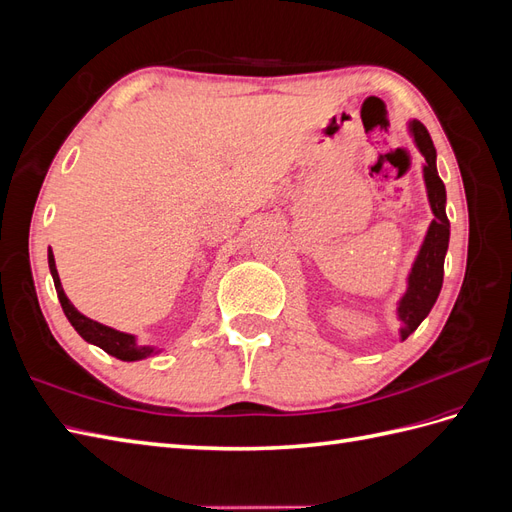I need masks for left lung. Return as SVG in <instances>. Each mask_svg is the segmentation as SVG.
<instances>
[{"label": "left lung", "instance_id": "1", "mask_svg": "<svg viewBox=\"0 0 512 512\" xmlns=\"http://www.w3.org/2000/svg\"><path fill=\"white\" fill-rule=\"evenodd\" d=\"M408 130L418 151H421L425 158V188L431 211L436 218L431 220L427 228L425 241L421 245V250H418L412 271L408 275V290L404 292V297L399 299L397 305V316L401 320V339H406L416 331L418 324H421L431 312L433 303L438 301L444 280V256L448 250V239H451V222L446 218V188L436 168V147H433L431 136L421 121L412 119L408 123Z\"/></svg>", "mask_w": 512, "mask_h": 512}]
</instances>
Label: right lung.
I'll list each match as a JSON object with an SVG mask.
<instances>
[{"label": "right lung", "instance_id": "obj_1", "mask_svg": "<svg viewBox=\"0 0 512 512\" xmlns=\"http://www.w3.org/2000/svg\"><path fill=\"white\" fill-rule=\"evenodd\" d=\"M49 269H51V275H53L61 309H64V314L70 320L74 331L79 333L85 339V342L102 348L104 352L115 356V359H119V361H143V359H147V356L156 352V348H153V346H138L136 337L130 335V333L115 331L111 327H106V324H100L96 320L83 316L79 309H76L70 303L64 288H61L59 273H57V267H55V256H53L51 250H49Z\"/></svg>", "mask_w": 512, "mask_h": 512}]
</instances>
